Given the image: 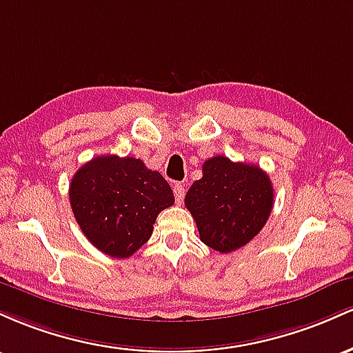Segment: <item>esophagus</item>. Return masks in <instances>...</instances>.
<instances>
[{
    "mask_svg": "<svg viewBox=\"0 0 353 353\" xmlns=\"http://www.w3.org/2000/svg\"><path fill=\"white\" fill-rule=\"evenodd\" d=\"M173 193H175L176 203H183V198H185V187H183V185H181V183L173 185Z\"/></svg>",
    "mask_w": 353,
    "mask_h": 353,
    "instance_id": "1",
    "label": "esophagus"
}]
</instances>
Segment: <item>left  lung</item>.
Listing matches in <instances>:
<instances>
[{
  "instance_id": "obj_1",
  "label": "left lung",
  "mask_w": 353,
  "mask_h": 353,
  "mask_svg": "<svg viewBox=\"0 0 353 353\" xmlns=\"http://www.w3.org/2000/svg\"><path fill=\"white\" fill-rule=\"evenodd\" d=\"M203 176L185 196L200 240L230 253L245 247L265 227L273 208L270 176L256 165L216 155L203 163Z\"/></svg>"
}]
</instances>
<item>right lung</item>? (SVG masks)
<instances>
[{
	"instance_id": "1",
	"label": "right lung",
	"mask_w": 353,
	"mask_h": 353,
	"mask_svg": "<svg viewBox=\"0 0 353 353\" xmlns=\"http://www.w3.org/2000/svg\"><path fill=\"white\" fill-rule=\"evenodd\" d=\"M175 203L168 181L138 158L90 160L70 183V205L91 245L128 259L150 240L158 213Z\"/></svg>"
}]
</instances>
